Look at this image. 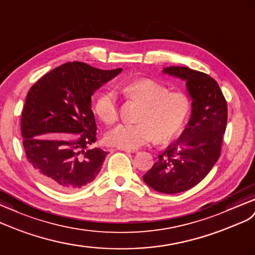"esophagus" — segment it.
Instances as JSON below:
<instances>
[{
    "label": "esophagus",
    "instance_id": "1",
    "mask_svg": "<svg viewBox=\"0 0 255 255\" xmlns=\"http://www.w3.org/2000/svg\"><path fill=\"white\" fill-rule=\"evenodd\" d=\"M120 151H124V152H127V153H135L136 149H130V148H123V147H119Z\"/></svg>",
    "mask_w": 255,
    "mask_h": 255
}]
</instances>
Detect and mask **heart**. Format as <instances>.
Returning <instances> with one entry per match:
<instances>
[{
	"label": "heart",
	"mask_w": 255,
	"mask_h": 255,
	"mask_svg": "<svg viewBox=\"0 0 255 255\" xmlns=\"http://www.w3.org/2000/svg\"><path fill=\"white\" fill-rule=\"evenodd\" d=\"M129 99L141 103L143 109L138 117L140 124H121L109 130L104 139L110 145L135 149L157 138L168 141L184 127L191 112V101L182 93H170L158 82L142 78L121 86ZM95 111L106 124L119 119V101L114 89H107L97 97Z\"/></svg>",
	"instance_id": "obj_1"
}]
</instances>
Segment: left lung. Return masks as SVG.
<instances>
[{"instance_id": "left-lung-1", "label": "left lung", "mask_w": 255, "mask_h": 255, "mask_svg": "<svg viewBox=\"0 0 255 255\" xmlns=\"http://www.w3.org/2000/svg\"><path fill=\"white\" fill-rule=\"evenodd\" d=\"M162 73L185 81L192 112L178 141L158 156L143 180L159 193L178 194L197 185L218 161L227 104L218 83L208 74L186 67H168Z\"/></svg>"}]
</instances>
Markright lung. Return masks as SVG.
Here are the masks:
<instances>
[{
    "instance_id": "right-lung-1",
    "label": "right lung",
    "mask_w": 255,
    "mask_h": 255,
    "mask_svg": "<svg viewBox=\"0 0 255 255\" xmlns=\"http://www.w3.org/2000/svg\"><path fill=\"white\" fill-rule=\"evenodd\" d=\"M122 70L68 62L30 88L21 115L22 143L35 174L49 187L75 192L101 170L109 153L89 148L97 139L91 96Z\"/></svg>"
}]
</instances>
